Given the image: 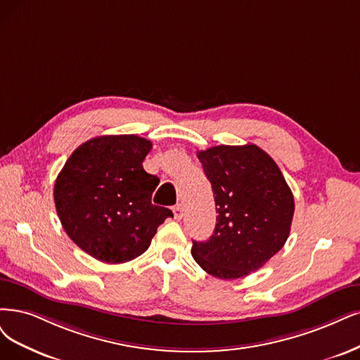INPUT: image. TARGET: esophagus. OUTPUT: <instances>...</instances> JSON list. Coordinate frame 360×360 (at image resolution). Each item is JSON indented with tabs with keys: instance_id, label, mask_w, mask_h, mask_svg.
Segmentation results:
<instances>
[{
	"instance_id": "obj_1",
	"label": "esophagus",
	"mask_w": 360,
	"mask_h": 360,
	"mask_svg": "<svg viewBox=\"0 0 360 360\" xmlns=\"http://www.w3.org/2000/svg\"><path fill=\"white\" fill-rule=\"evenodd\" d=\"M173 215H175V219H182V217H184V207H182V205H176V206H173Z\"/></svg>"
}]
</instances>
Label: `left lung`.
Wrapping results in <instances>:
<instances>
[{"instance_id":"1","label":"left lung","mask_w":360,"mask_h":360,"mask_svg":"<svg viewBox=\"0 0 360 360\" xmlns=\"http://www.w3.org/2000/svg\"><path fill=\"white\" fill-rule=\"evenodd\" d=\"M197 157L218 217L206 242L193 240V258L224 281L259 270L286 243L294 218V195L281 169L254 143L212 146Z\"/></svg>"}]
</instances>
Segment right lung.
<instances>
[{
	"label": "right lung",
	"mask_w": 360,
	"mask_h": 360,
	"mask_svg": "<svg viewBox=\"0 0 360 360\" xmlns=\"http://www.w3.org/2000/svg\"><path fill=\"white\" fill-rule=\"evenodd\" d=\"M153 143L136 135L93 138L71 154L55 182L65 233L98 261L122 264L150 248L172 210L151 197L160 179L142 167Z\"/></svg>",
	"instance_id": "right-lung-1"
}]
</instances>
